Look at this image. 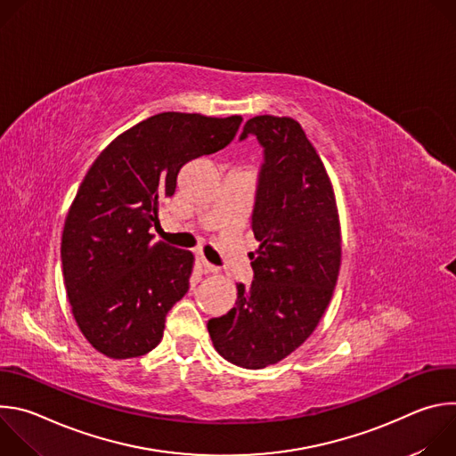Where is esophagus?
Masks as SVG:
<instances>
[{"label":"esophagus","mask_w":456,"mask_h":456,"mask_svg":"<svg viewBox=\"0 0 456 456\" xmlns=\"http://www.w3.org/2000/svg\"><path fill=\"white\" fill-rule=\"evenodd\" d=\"M200 265H202V271H204L206 274H215V273H218V267L211 265L204 256H200Z\"/></svg>","instance_id":"34e87169"}]
</instances>
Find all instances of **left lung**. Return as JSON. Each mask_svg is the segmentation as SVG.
I'll return each instance as SVG.
<instances>
[{
    "mask_svg": "<svg viewBox=\"0 0 456 456\" xmlns=\"http://www.w3.org/2000/svg\"><path fill=\"white\" fill-rule=\"evenodd\" d=\"M247 135L265 153L250 222L259 241L254 280L236 285V305L208 330L225 361L259 370L290 355L319 324L339 276L341 225L330 176L297 120L257 115L240 139Z\"/></svg>",
    "mask_w": 456,
    "mask_h": 456,
    "instance_id": "1",
    "label": "left lung"
}]
</instances>
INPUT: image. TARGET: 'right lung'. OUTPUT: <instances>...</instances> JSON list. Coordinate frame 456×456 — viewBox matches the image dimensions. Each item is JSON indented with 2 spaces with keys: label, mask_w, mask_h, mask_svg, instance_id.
I'll return each mask as SVG.
<instances>
[{
  "label": "right lung",
  "mask_w": 456,
  "mask_h": 456,
  "mask_svg": "<svg viewBox=\"0 0 456 456\" xmlns=\"http://www.w3.org/2000/svg\"><path fill=\"white\" fill-rule=\"evenodd\" d=\"M241 120L164 111L126 129L88 169L64 220L61 262L77 327L106 357H139L160 343L194 256L153 241L150 229L183 164L225 148Z\"/></svg>",
  "instance_id": "obj_1"
}]
</instances>
